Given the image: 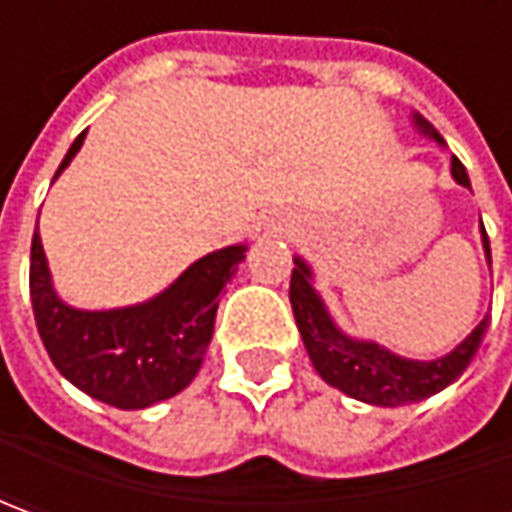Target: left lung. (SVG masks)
Here are the masks:
<instances>
[{
  "label": "left lung",
  "mask_w": 512,
  "mask_h": 512,
  "mask_svg": "<svg viewBox=\"0 0 512 512\" xmlns=\"http://www.w3.org/2000/svg\"><path fill=\"white\" fill-rule=\"evenodd\" d=\"M413 125L419 133L444 145L439 130L433 128L424 116L413 113ZM450 173L459 185L470 187L467 170L456 156L450 159ZM482 245L484 253H487V262H490V239H487L484 225ZM293 262H296V267L290 276V305H293L296 327L302 333L307 356L316 367V373L330 387H339L344 396L359 399L364 404L399 407V404L422 402L427 396L444 390L447 384H453L462 376L467 364L473 362V356H476V350L484 339V330L490 325V319L484 316L479 327L442 359H433V362L404 359V356L390 353L382 344L350 339L347 333H342L336 322L330 319L322 296L313 290V282H310L313 273H310L305 259L296 256Z\"/></svg>",
  "instance_id": "obj_1"
}]
</instances>
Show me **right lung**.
Here are the masks:
<instances>
[{"label": "right lung", "mask_w": 512, "mask_h": 512, "mask_svg": "<svg viewBox=\"0 0 512 512\" xmlns=\"http://www.w3.org/2000/svg\"><path fill=\"white\" fill-rule=\"evenodd\" d=\"M82 142L85 133L73 139L56 176L68 168ZM36 230L30 242V305L56 370L82 393L119 410H142L182 393L202 367L213 339L219 293L233 279L247 247L230 245L207 253L168 290L142 305L76 310L50 285L48 259Z\"/></svg>", "instance_id": "right-lung-1"}]
</instances>
